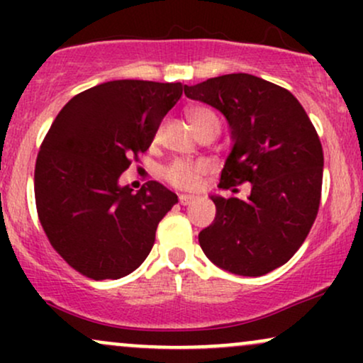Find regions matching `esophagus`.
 Instances as JSON below:
<instances>
[{"label": "esophagus", "mask_w": 363, "mask_h": 363, "mask_svg": "<svg viewBox=\"0 0 363 363\" xmlns=\"http://www.w3.org/2000/svg\"><path fill=\"white\" fill-rule=\"evenodd\" d=\"M182 203H189L191 201V198H189V196H182Z\"/></svg>", "instance_id": "esophagus-1"}]
</instances>
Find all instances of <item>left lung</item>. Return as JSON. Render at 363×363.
<instances>
[{"label":"left lung","instance_id":"obj_1","mask_svg":"<svg viewBox=\"0 0 363 363\" xmlns=\"http://www.w3.org/2000/svg\"><path fill=\"white\" fill-rule=\"evenodd\" d=\"M181 83L116 80L62 107L35 162V206L52 249L83 277L118 280L147 259L177 196L121 176L152 145Z\"/></svg>","mask_w":363,"mask_h":363}]
</instances>
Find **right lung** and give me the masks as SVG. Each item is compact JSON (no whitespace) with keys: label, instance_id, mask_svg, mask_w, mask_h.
Segmentation results:
<instances>
[{"label":"right lung","instance_id":"obj_1","mask_svg":"<svg viewBox=\"0 0 363 363\" xmlns=\"http://www.w3.org/2000/svg\"><path fill=\"white\" fill-rule=\"evenodd\" d=\"M186 97L227 118L234 141L222 170L216 216L199 232L218 268L261 277L298 251L318 216L323 147L301 102L289 90L247 73L223 74Z\"/></svg>","mask_w":363,"mask_h":363}]
</instances>
